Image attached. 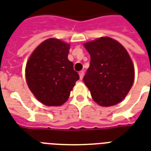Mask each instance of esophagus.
Wrapping results in <instances>:
<instances>
[{
    "mask_svg": "<svg viewBox=\"0 0 151 151\" xmlns=\"http://www.w3.org/2000/svg\"><path fill=\"white\" fill-rule=\"evenodd\" d=\"M79 77H80V79L83 78V77H84V71H80L79 72Z\"/></svg>",
    "mask_w": 151,
    "mask_h": 151,
    "instance_id": "esophagus-1",
    "label": "esophagus"
}]
</instances>
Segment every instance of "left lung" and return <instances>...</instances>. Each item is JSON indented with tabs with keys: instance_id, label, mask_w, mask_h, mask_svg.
Here are the masks:
<instances>
[{
	"instance_id": "8db88e82",
	"label": "left lung",
	"mask_w": 151,
	"mask_h": 151,
	"mask_svg": "<svg viewBox=\"0 0 151 151\" xmlns=\"http://www.w3.org/2000/svg\"><path fill=\"white\" fill-rule=\"evenodd\" d=\"M90 64L83 81L93 101L101 106L119 103L131 89L134 68L127 50L118 41L103 37L84 44Z\"/></svg>"
}]
</instances>
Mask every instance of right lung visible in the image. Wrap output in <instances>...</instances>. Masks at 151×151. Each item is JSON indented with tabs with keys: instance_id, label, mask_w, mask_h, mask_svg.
<instances>
[{
	"instance_id": "1",
	"label": "right lung",
	"mask_w": 151,
	"mask_h": 151,
	"mask_svg": "<svg viewBox=\"0 0 151 151\" xmlns=\"http://www.w3.org/2000/svg\"><path fill=\"white\" fill-rule=\"evenodd\" d=\"M70 45L49 38L36 48L28 60L25 78L28 86L40 102L58 106L70 97L79 75L69 61Z\"/></svg>"
}]
</instances>
